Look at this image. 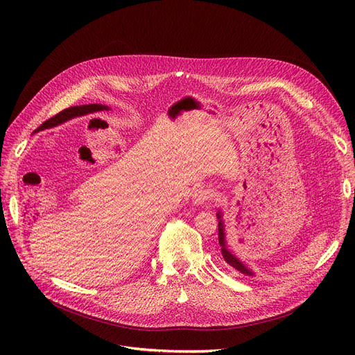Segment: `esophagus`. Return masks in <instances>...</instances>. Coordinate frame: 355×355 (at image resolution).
<instances>
[{
	"label": "esophagus",
	"instance_id": "esophagus-1",
	"mask_svg": "<svg viewBox=\"0 0 355 355\" xmlns=\"http://www.w3.org/2000/svg\"><path fill=\"white\" fill-rule=\"evenodd\" d=\"M211 191L209 190V189H206V187H200V189H197L196 191H194V194H193V201H194V204H204V202H207L209 200H211Z\"/></svg>",
	"mask_w": 355,
	"mask_h": 355
}]
</instances>
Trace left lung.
<instances>
[{
  "mask_svg": "<svg viewBox=\"0 0 355 355\" xmlns=\"http://www.w3.org/2000/svg\"><path fill=\"white\" fill-rule=\"evenodd\" d=\"M217 217H218V243H220V246H221V256H223V259H225V262H226L230 268L236 269V270L240 272V273H243V275H246V276H253V272H252L250 269H248L246 265L241 263L240 260H239L230 250H227V248H226V240H225V226H223V221H221L220 213L217 214Z\"/></svg>",
  "mask_w": 355,
  "mask_h": 355,
  "instance_id": "1",
  "label": "left lung"
}]
</instances>
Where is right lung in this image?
<instances>
[{"label":"right lung","instance_id":"1","mask_svg":"<svg viewBox=\"0 0 355 355\" xmlns=\"http://www.w3.org/2000/svg\"><path fill=\"white\" fill-rule=\"evenodd\" d=\"M86 107H89V112L90 110H95L96 112V110H106L107 109V106H103V105H99V103L98 105H95V103H93V105H86ZM67 110L69 109H66L63 112H67ZM60 114H62V112H60Z\"/></svg>","mask_w":355,"mask_h":355}]
</instances>
